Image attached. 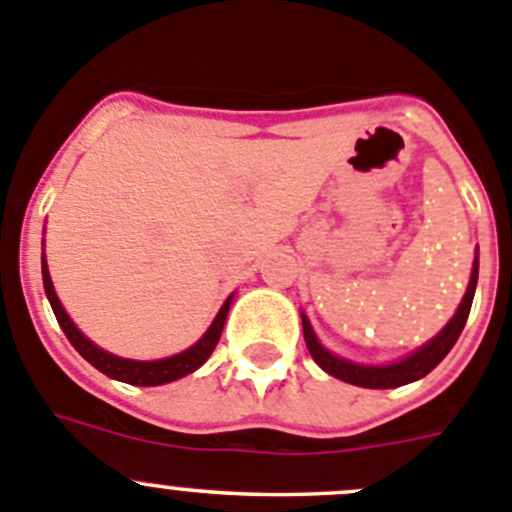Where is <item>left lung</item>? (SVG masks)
Segmentation results:
<instances>
[{"mask_svg": "<svg viewBox=\"0 0 512 512\" xmlns=\"http://www.w3.org/2000/svg\"><path fill=\"white\" fill-rule=\"evenodd\" d=\"M477 273H480V260L474 257L469 288H467V293H464L462 303H459L457 313H454V319H451L449 324H446L444 329H441L439 334L431 339V342L423 344L418 352H413L411 357L400 359V362H395V365L367 367V365H354V362H349V359L334 357V354L326 352V349L321 347L306 316H301L303 339H306V347H308V352H311L313 362H316V365H319L324 372H329L331 377H339V380L349 382V385H359V388L385 390V388H400V385H408V382H413V380H421V377H426L428 372L434 370L441 359L449 354V349L457 344L459 334H462L464 324H467L469 308H472L474 288H477Z\"/></svg>", "mask_w": 512, "mask_h": 512, "instance_id": "obj_1", "label": "left lung"}]
</instances>
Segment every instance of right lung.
Segmentation results:
<instances>
[{"label":"right lung","instance_id":"1","mask_svg":"<svg viewBox=\"0 0 512 512\" xmlns=\"http://www.w3.org/2000/svg\"><path fill=\"white\" fill-rule=\"evenodd\" d=\"M43 285H45V296H48L50 301V308H53L55 313V319H58V324H61L63 334L68 336V342L76 347V352L81 354L86 362H91L96 370L104 372L107 377H112V380L130 382V385H142V388H150V385H165V382H173L183 375H191L193 370H199L206 359L211 357L216 342H219V336H222L224 321H227V313H229V303H232V298H227L222 311L216 313L214 324L209 326V331H206V334L201 336L199 342L193 344L191 349H186V352L181 354H173V357L168 359L137 362V359H122L104 352V349L96 347L94 342H89V339L76 329V324L68 319V313L63 311L61 301H58V296H55L53 283H50L48 265H45V255H43Z\"/></svg>","mask_w":512,"mask_h":512}]
</instances>
